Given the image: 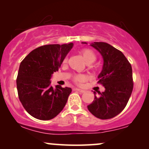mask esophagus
<instances>
[{
	"label": "esophagus",
	"mask_w": 149,
	"mask_h": 149,
	"mask_svg": "<svg viewBox=\"0 0 149 149\" xmlns=\"http://www.w3.org/2000/svg\"><path fill=\"white\" fill-rule=\"evenodd\" d=\"M76 91H79L80 92V93H84V92H85V90H83V89H80V88H76Z\"/></svg>",
	"instance_id": "1"
}]
</instances>
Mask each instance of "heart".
Instances as JSON below:
<instances>
[{
  "instance_id": "heart-1",
  "label": "heart",
  "mask_w": 149,
  "mask_h": 149,
  "mask_svg": "<svg viewBox=\"0 0 149 149\" xmlns=\"http://www.w3.org/2000/svg\"><path fill=\"white\" fill-rule=\"evenodd\" d=\"M80 54H82L84 60L87 63H93L94 61H95V60H96V54H95V52H94L92 49H83L80 51ZM66 61H67V59L65 58L64 62H66ZM73 80H74L75 82H77V83H80V82H82V81L84 80V77L83 75L78 74L73 77Z\"/></svg>"
}]
</instances>
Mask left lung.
<instances>
[{"mask_svg":"<svg viewBox=\"0 0 149 149\" xmlns=\"http://www.w3.org/2000/svg\"><path fill=\"white\" fill-rule=\"evenodd\" d=\"M91 45L104 60L97 83L104 86L105 91L98 92V96L94 91V100L87 108L97 118L111 119L124 110L132 93V67L122 52L108 43L95 42Z\"/></svg>","mask_w":149,"mask_h":149,"instance_id":"left-lung-1","label":"left lung"}]
</instances>
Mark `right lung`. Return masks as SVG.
<instances>
[{
  "label": "right lung",
  "instance_id": "right-lung-1",
  "mask_svg": "<svg viewBox=\"0 0 149 149\" xmlns=\"http://www.w3.org/2000/svg\"><path fill=\"white\" fill-rule=\"evenodd\" d=\"M73 43L47 45L29 53L20 65L16 79L18 97L28 113L36 119L49 120L65 107L71 88L50 86V78L58 71Z\"/></svg>",
  "mask_w": 149,
  "mask_h": 149
}]
</instances>
